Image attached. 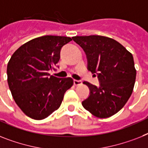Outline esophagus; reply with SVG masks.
Instances as JSON below:
<instances>
[{
	"mask_svg": "<svg viewBox=\"0 0 148 148\" xmlns=\"http://www.w3.org/2000/svg\"><path fill=\"white\" fill-rule=\"evenodd\" d=\"M73 83H74V85H79L82 84V81L81 80H76V79H74V80H73Z\"/></svg>",
	"mask_w": 148,
	"mask_h": 148,
	"instance_id": "obj_1",
	"label": "esophagus"
}]
</instances>
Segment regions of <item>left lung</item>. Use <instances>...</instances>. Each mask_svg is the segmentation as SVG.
<instances>
[{"mask_svg":"<svg viewBox=\"0 0 148 148\" xmlns=\"http://www.w3.org/2000/svg\"><path fill=\"white\" fill-rule=\"evenodd\" d=\"M73 41L82 47L88 69L97 75L100 86L84 82L90 95L83 107L95 116L107 118L118 113L132 93L136 69L132 54L118 41L101 35L75 36Z\"/></svg>","mask_w":148,"mask_h":148,"instance_id":"1","label":"left lung"}]
</instances>
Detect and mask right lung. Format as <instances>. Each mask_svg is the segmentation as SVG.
Here are the masks:
<instances>
[{
    "label": "right lung",
    "mask_w": 148,
    "mask_h": 148,
    "mask_svg": "<svg viewBox=\"0 0 148 148\" xmlns=\"http://www.w3.org/2000/svg\"><path fill=\"white\" fill-rule=\"evenodd\" d=\"M73 39L45 35L28 41L13 53L7 64V82L16 103L33 119H45L57 110L72 78L48 73L60 58V50Z\"/></svg>",
    "instance_id": "add662e5"
}]
</instances>
